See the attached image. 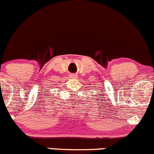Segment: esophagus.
<instances>
[{
    "label": "esophagus",
    "instance_id": "1",
    "mask_svg": "<svg viewBox=\"0 0 154 154\" xmlns=\"http://www.w3.org/2000/svg\"><path fill=\"white\" fill-rule=\"evenodd\" d=\"M70 77L71 78H76V77H77V75H76V74H71L70 75Z\"/></svg>",
    "mask_w": 154,
    "mask_h": 154
}]
</instances>
